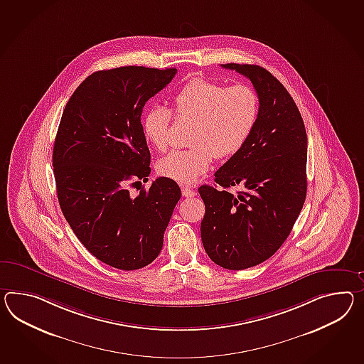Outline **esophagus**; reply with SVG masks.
Returning a JSON list of instances; mask_svg holds the SVG:
<instances>
[{"label": "esophagus", "mask_w": 364, "mask_h": 364, "mask_svg": "<svg viewBox=\"0 0 364 364\" xmlns=\"http://www.w3.org/2000/svg\"><path fill=\"white\" fill-rule=\"evenodd\" d=\"M181 192H183L184 197H195L197 195V192L191 186H181Z\"/></svg>", "instance_id": "1"}]
</instances>
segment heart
Segmentation results:
<instances>
[{"label":"heart","instance_id":"obj_1","mask_svg":"<svg viewBox=\"0 0 364 364\" xmlns=\"http://www.w3.org/2000/svg\"><path fill=\"white\" fill-rule=\"evenodd\" d=\"M176 118L192 119L186 150H175L158 163V172L181 184H192L210 168L214 158H228L246 144L257 124L259 100L255 90L235 84L225 88L206 79H193L172 98ZM171 113L151 107L142 121L144 138L156 150L168 147Z\"/></svg>","mask_w":364,"mask_h":364}]
</instances>
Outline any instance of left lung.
Returning <instances> with one entry per match:
<instances>
[{
  "label": "left lung",
  "instance_id": "8db88e82",
  "mask_svg": "<svg viewBox=\"0 0 364 364\" xmlns=\"http://www.w3.org/2000/svg\"><path fill=\"white\" fill-rule=\"evenodd\" d=\"M221 65L250 79L259 98L247 142L214 173L220 188H198L205 251L215 264L238 271L272 257L292 230L306 197L308 138L299 107L271 72ZM238 185L242 191L231 194L228 188Z\"/></svg>",
  "mask_w": 364,
  "mask_h": 364
}]
</instances>
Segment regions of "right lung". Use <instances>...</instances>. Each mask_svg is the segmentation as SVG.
I'll list each match as a JSON object with an SVG mask.
<instances>
[{"label":"right lung","instance_id":"1","mask_svg":"<svg viewBox=\"0 0 364 364\" xmlns=\"http://www.w3.org/2000/svg\"><path fill=\"white\" fill-rule=\"evenodd\" d=\"M176 72L129 65L92 73L68 100L55 138L63 214L89 252L118 269H139L156 259L181 197L167 178L139 195L129 191L151 172L143 107Z\"/></svg>","mask_w":364,"mask_h":364}]
</instances>
